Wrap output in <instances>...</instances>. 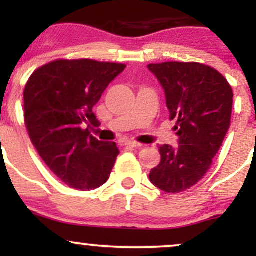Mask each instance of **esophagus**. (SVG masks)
<instances>
[{"label": "esophagus", "mask_w": 256, "mask_h": 256, "mask_svg": "<svg viewBox=\"0 0 256 256\" xmlns=\"http://www.w3.org/2000/svg\"><path fill=\"white\" fill-rule=\"evenodd\" d=\"M125 146H128V148H142L143 144L137 142H132V140H128V142L124 143Z\"/></svg>", "instance_id": "obj_1"}]
</instances>
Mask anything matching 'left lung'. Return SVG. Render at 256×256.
<instances>
[{"label":"left lung","instance_id":"left-lung-1","mask_svg":"<svg viewBox=\"0 0 256 256\" xmlns=\"http://www.w3.org/2000/svg\"><path fill=\"white\" fill-rule=\"evenodd\" d=\"M166 94L170 120H176L179 146H158L161 161L150 171L155 186L185 192L212 166L231 124L234 92L224 76L198 62L150 64Z\"/></svg>","mask_w":256,"mask_h":256}]
</instances>
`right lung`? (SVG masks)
<instances>
[{
    "instance_id": "1",
    "label": "right lung",
    "mask_w": 256,
    "mask_h": 256,
    "mask_svg": "<svg viewBox=\"0 0 256 256\" xmlns=\"http://www.w3.org/2000/svg\"><path fill=\"white\" fill-rule=\"evenodd\" d=\"M125 67L61 58L37 68L25 85L24 119L32 144L70 188L94 190L110 178L119 149L91 136L90 125H100L94 106Z\"/></svg>"
}]
</instances>
